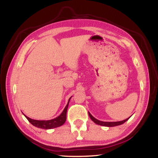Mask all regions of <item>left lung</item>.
<instances>
[{
  "mask_svg": "<svg viewBox=\"0 0 158 158\" xmlns=\"http://www.w3.org/2000/svg\"><path fill=\"white\" fill-rule=\"evenodd\" d=\"M88 114H89V116L90 118H91V119L95 123L98 124V125H100V126H106V127H113V126H119V125H122V124H123V123H125L126 121L128 120V119L130 118H127L125 120H123V121H120V122H102V121H100V120H98L97 119L94 118L91 114H90L89 112H88Z\"/></svg>",
  "mask_w": 158,
  "mask_h": 158,
  "instance_id": "left-lung-1",
  "label": "left lung"
}]
</instances>
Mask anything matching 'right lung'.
I'll list each match as a JSON object with an SVG mask.
<instances>
[{
	"label": "right lung",
	"mask_w": 158,
	"mask_h": 158,
	"mask_svg": "<svg viewBox=\"0 0 158 158\" xmlns=\"http://www.w3.org/2000/svg\"><path fill=\"white\" fill-rule=\"evenodd\" d=\"M71 98V97L69 98L68 104H67L66 106H65L64 109L63 110L62 113L60 114V115L56 117V118L51 119V120H35V119H32L30 117H27L23 114L26 119L28 120V122L32 124L33 126L35 127H37L39 128H42V129H45V130H48V129H52V128H55V127H58L59 126H62L64 123H65L66 120V112H67V109H68V106L69 104L70 99Z\"/></svg>",
	"instance_id": "1"
}]
</instances>
